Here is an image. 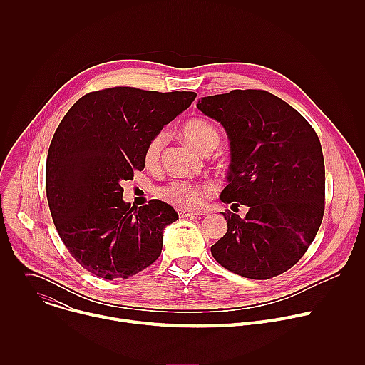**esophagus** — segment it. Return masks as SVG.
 <instances>
[{
    "mask_svg": "<svg viewBox=\"0 0 365 365\" xmlns=\"http://www.w3.org/2000/svg\"><path fill=\"white\" fill-rule=\"evenodd\" d=\"M178 214L180 218H186V217H195V215H203V211H189V210H178Z\"/></svg>",
    "mask_w": 365,
    "mask_h": 365,
    "instance_id": "34e87169",
    "label": "esophagus"
}]
</instances>
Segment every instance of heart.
<instances>
[{"label":"heart","instance_id":"heart-1","mask_svg":"<svg viewBox=\"0 0 365 365\" xmlns=\"http://www.w3.org/2000/svg\"><path fill=\"white\" fill-rule=\"evenodd\" d=\"M183 138L199 153L207 154L211 153L220 144V133L214 124L202 118H193L182 127ZM165 144V134H155L144 150V165L153 168L159 163L160 153ZM159 196L185 210H192L202 203L203 197L210 193V187L205 185H196L183 180H173L169 185L159 189Z\"/></svg>","mask_w":365,"mask_h":365}]
</instances>
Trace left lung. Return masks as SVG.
Wrapping results in <instances>:
<instances>
[{
	"label": "left lung",
	"mask_w": 365,
	"mask_h": 365,
	"mask_svg": "<svg viewBox=\"0 0 365 365\" xmlns=\"http://www.w3.org/2000/svg\"><path fill=\"white\" fill-rule=\"evenodd\" d=\"M230 140L224 203L247 205L244 218L224 214L228 230L211 252L227 270L266 280L293 267L314 241L325 210L321 141L287 102L262 89H234L196 103Z\"/></svg>",
	"instance_id": "obj_1"
}]
</instances>
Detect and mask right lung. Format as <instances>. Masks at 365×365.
Masks as SVG:
<instances>
[{
  "label": "right lung",
  "instance_id": "obj_1",
  "mask_svg": "<svg viewBox=\"0 0 365 365\" xmlns=\"http://www.w3.org/2000/svg\"><path fill=\"white\" fill-rule=\"evenodd\" d=\"M195 98L115 86L83 95L61 121L47 153V202L61 240L96 277L128 279L159 258L179 217L159 199L131 207L121 182L144 169L148 141Z\"/></svg>",
  "mask_w": 365,
  "mask_h": 365
}]
</instances>
